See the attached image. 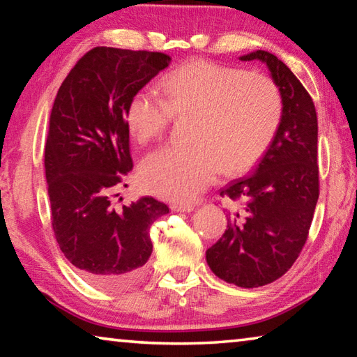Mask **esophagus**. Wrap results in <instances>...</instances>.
<instances>
[{
	"label": "esophagus",
	"mask_w": 357,
	"mask_h": 357,
	"mask_svg": "<svg viewBox=\"0 0 357 357\" xmlns=\"http://www.w3.org/2000/svg\"><path fill=\"white\" fill-rule=\"evenodd\" d=\"M172 211H174V213H192L193 206H192V204L173 203V204H172Z\"/></svg>",
	"instance_id": "34e87169"
}]
</instances>
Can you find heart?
Listing matches in <instances>:
<instances>
[{
	"mask_svg": "<svg viewBox=\"0 0 357 357\" xmlns=\"http://www.w3.org/2000/svg\"><path fill=\"white\" fill-rule=\"evenodd\" d=\"M151 89L132 96L126 124L140 144L159 138L173 116H193L190 146H165L143 160L140 183L164 200L187 203L217 174H238L261 159L279 130L283 102L277 84L211 61H192Z\"/></svg>",
	"mask_w": 357,
	"mask_h": 357,
	"instance_id": "obj_1",
	"label": "heart"
}]
</instances>
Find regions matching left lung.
I'll return each mask as SVG.
<instances>
[{
	"mask_svg": "<svg viewBox=\"0 0 357 357\" xmlns=\"http://www.w3.org/2000/svg\"><path fill=\"white\" fill-rule=\"evenodd\" d=\"M253 59L268 66L279 88L282 121L253 174L220 190L222 197L244 204L206 250L211 271L241 288L268 285L291 268L309 236L319 195L318 119L310 94L273 53L241 56V61Z\"/></svg>",
	"mask_w": 357,
	"mask_h": 357,
	"instance_id": "1",
	"label": "left lung"
}]
</instances>
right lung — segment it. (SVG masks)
Listing matches in <instances>:
<instances>
[{
	"label": "right lung",
	"mask_w": 357,
	"mask_h": 357,
	"mask_svg": "<svg viewBox=\"0 0 357 357\" xmlns=\"http://www.w3.org/2000/svg\"><path fill=\"white\" fill-rule=\"evenodd\" d=\"M170 61L159 52L96 47L72 68L52 108L45 178L53 231L83 279L108 291L142 279L149 228L168 214L153 197L116 209L112 195L134 167L126 108Z\"/></svg>",
	"instance_id": "add662e5"
}]
</instances>
